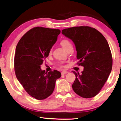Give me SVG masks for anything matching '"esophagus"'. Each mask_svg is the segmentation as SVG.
<instances>
[{
    "mask_svg": "<svg viewBox=\"0 0 121 121\" xmlns=\"http://www.w3.org/2000/svg\"><path fill=\"white\" fill-rule=\"evenodd\" d=\"M68 71H63L61 72V75H65V74H66L68 73Z\"/></svg>",
    "mask_w": 121,
    "mask_h": 121,
    "instance_id": "obj_1",
    "label": "esophagus"
}]
</instances>
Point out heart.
<instances>
[{"instance_id": "1", "label": "heart", "mask_w": 121, "mask_h": 121, "mask_svg": "<svg viewBox=\"0 0 121 121\" xmlns=\"http://www.w3.org/2000/svg\"><path fill=\"white\" fill-rule=\"evenodd\" d=\"M60 44H61V46H62V48H63L65 50L67 48H68L69 46L71 45V44L70 42L68 40H67V39L62 40V41H61ZM51 51H52V50H51V49L50 50V52H49L50 54H51Z\"/></svg>"}]
</instances>
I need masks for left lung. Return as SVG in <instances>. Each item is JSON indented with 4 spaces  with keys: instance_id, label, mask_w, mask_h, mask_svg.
I'll list each match as a JSON object with an SVG mask.
<instances>
[{
    "instance_id": "obj_1",
    "label": "left lung",
    "mask_w": 121,
    "mask_h": 121,
    "mask_svg": "<svg viewBox=\"0 0 121 121\" xmlns=\"http://www.w3.org/2000/svg\"><path fill=\"white\" fill-rule=\"evenodd\" d=\"M62 34L73 42L78 65L84 67L81 74L73 71L76 76L73 90L83 98L94 97L112 70V57L107 41L100 32L90 26L65 29Z\"/></svg>"
}]
</instances>
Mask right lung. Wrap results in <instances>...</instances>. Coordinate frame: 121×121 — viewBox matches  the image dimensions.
Instances as JSON below:
<instances>
[{"instance_id": "obj_1", "label": "right lung", "mask_w": 121, "mask_h": 121, "mask_svg": "<svg viewBox=\"0 0 121 121\" xmlns=\"http://www.w3.org/2000/svg\"><path fill=\"white\" fill-rule=\"evenodd\" d=\"M60 32L59 29L35 27L23 35L16 47V76L28 94L36 99H44L50 96L56 80L61 76L57 70L45 72L40 66Z\"/></svg>"}]
</instances>
